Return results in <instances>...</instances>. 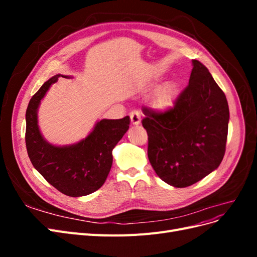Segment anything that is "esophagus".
I'll list each match as a JSON object with an SVG mask.
<instances>
[{
  "label": "esophagus",
  "instance_id": "obj_1",
  "mask_svg": "<svg viewBox=\"0 0 257 257\" xmlns=\"http://www.w3.org/2000/svg\"><path fill=\"white\" fill-rule=\"evenodd\" d=\"M130 116H131V121H132V123H133V125H138V124L141 123L142 116H141V112L139 111H137V110L131 111Z\"/></svg>",
  "mask_w": 257,
  "mask_h": 257
}]
</instances>
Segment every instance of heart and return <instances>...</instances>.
<instances>
[{"label":"heart","instance_id":"obj_1","mask_svg":"<svg viewBox=\"0 0 257 257\" xmlns=\"http://www.w3.org/2000/svg\"><path fill=\"white\" fill-rule=\"evenodd\" d=\"M177 96V87L173 83H167L160 88L153 96L152 105L155 110L166 111L173 106Z\"/></svg>","mask_w":257,"mask_h":257}]
</instances>
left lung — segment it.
<instances>
[{"label": "left lung", "mask_w": 257, "mask_h": 257, "mask_svg": "<svg viewBox=\"0 0 257 257\" xmlns=\"http://www.w3.org/2000/svg\"><path fill=\"white\" fill-rule=\"evenodd\" d=\"M192 65L189 85L172 109H143L150 164L175 188L196 183L219 167L227 139L226 96L204 64L193 60Z\"/></svg>", "instance_id": "8db88e82"}]
</instances>
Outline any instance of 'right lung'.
Listing matches in <instances>:
<instances>
[{
	"label": "right lung",
	"mask_w": 257,
	"mask_h": 257,
	"mask_svg": "<svg viewBox=\"0 0 257 257\" xmlns=\"http://www.w3.org/2000/svg\"><path fill=\"white\" fill-rule=\"evenodd\" d=\"M59 77L46 81L30 99L26 112V145L34 168L58 191L71 197L85 196L102 186L112 165V150L130 127V116L102 119L80 142L56 146L44 138L38 126V108Z\"/></svg>",
	"instance_id": "obj_1"
}]
</instances>
